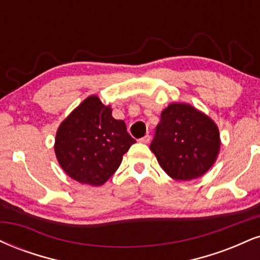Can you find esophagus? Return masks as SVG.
Returning <instances> with one entry per match:
<instances>
[{
  "label": "esophagus",
  "instance_id": "obj_1",
  "mask_svg": "<svg viewBox=\"0 0 260 260\" xmlns=\"http://www.w3.org/2000/svg\"><path fill=\"white\" fill-rule=\"evenodd\" d=\"M139 142L143 143V144H148V143L150 142V136H149V134H146L145 137H143V138H140Z\"/></svg>",
  "mask_w": 260,
  "mask_h": 260
}]
</instances>
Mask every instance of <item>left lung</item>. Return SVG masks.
<instances>
[{
  "mask_svg": "<svg viewBox=\"0 0 260 260\" xmlns=\"http://www.w3.org/2000/svg\"><path fill=\"white\" fill-rule=\"evenodd\" d=\"M219 149L217 124L189 104H171L161 112L150 144L158 164L176 180L205 174L217 160Z\"/></svg>",
  "mask_w": 260,
  "mask_h": 260,
  "instance_id": "1",
  "label": "left lung"
}]
</instances>
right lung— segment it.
Masks as SVG:
<instances>
[{"label":"right lung","mask_w":260,"mask_h":260,"mask_svg":"<svg viewBox=\"0 0 260 260\" xmlns=\"http://www.w3.org/2000/svg\"><path fill=\"white\" fill-rule=\"evenodd\" d=\"M134 143L124 121L115 120L110 106L90 95L61 122L54 150L69 177L99 186L116 172Z\"/></svg>","instance_id":"1"}]
</instances>
